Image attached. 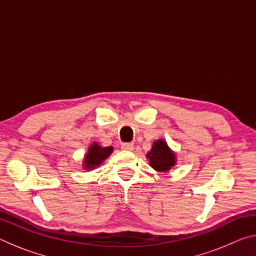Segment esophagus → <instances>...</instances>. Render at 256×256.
<instances>
[{
	"mask_svg": "<svg viewBox=\"0 0 256 256\" xmlns=\"http://www.w3.org/2000/svg\"><path fill=\"white\" fill-rule=\"evenodd\" d=\"M120 148L125 151H132L134 149V144H131V142H126V144H122Z\"/></svg>",
	"mask_w": 256,
	"mask_h": 256,
	"instance_id": "obj_1",
	"label": "esophagus"
}]
</instances>
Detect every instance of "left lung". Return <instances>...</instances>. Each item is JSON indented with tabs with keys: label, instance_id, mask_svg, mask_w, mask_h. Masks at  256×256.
Here are the masks:
<instances>
[{
	"label": "left lung",
	"instance_id": "left-lung-1",
	"mask_svg": "<svg viewBox=\"0 0 256 256\" xmlns=\"http://www.w3.org/2000/svg\"><path fill=\"white\" fill-rule=\"evenodd\" d=\"M150 166L157 172H168L176 164V156L170 149L164 140H157L154 142L152 148L146 154Z\"/></svg>",
	"mask_w": 256,
	"mask_h": 256
}]
</instances>
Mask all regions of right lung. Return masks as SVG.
Instances as JSON below:
<instances>
[{"label": "right lung", "mask_w": 256, "mask_h": 256, "mask_svg": "<svg viewBox=\"0 0 256 256\" xmlns=\"http://www.w3.org/2000/svg\"><path fill=\"white\" fill-rule=\"evenodd\" d=\"M112 152V146H100L97 142L89 146L88 152L84 159V170H94L99 166Z\"/></svg>", "instance_id": "1"}]
</instances>
